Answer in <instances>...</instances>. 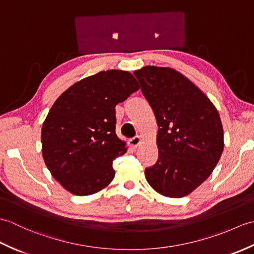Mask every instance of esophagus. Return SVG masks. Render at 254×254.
Instances as JSON below:
<instances>
[{
    "label": "esophagus",
    "instance_id": "obj_1",
    "mask_svg": "<svg viewBox=\"0 0 254 254\" xmlns=\"http://www.w3.org/2000/svg\"><path fill=\"white\" fill-rule=\"evenodd\" d=\"M141 143H142V137L138 136V135L131 138L130 142H128V144H130V146L133 147V148H136Z\"/></svg>",
    "mask_w": 254,
    "mask_h": 254
}]
</instances>
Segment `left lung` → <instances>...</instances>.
<instances>
[{"label": "left lung", "mask_w": 254, "mask_h": 254, "mask_svg": "<svg viewBox=\"0 0 254 254\" xmlns=\"http://www.w3.org/2000/svg\"><path fill=\"white\" fill-rule=\"evenodd\" d=\"M158 124V159L145 169L156 192L182 197L212 174L224 149L218 111L191 80L170 67L134 72Z\"/></svg>", "instance_id": "obj_1"}]
</instances>
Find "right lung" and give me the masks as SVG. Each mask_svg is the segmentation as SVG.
I'll return each mask as SVG.
<instances>
[{"label":"right lung","instance_id":"right-lung-1","mask_svg":"<svg viewBox=\"0 0 254 254\" xmlns=\"http://www.w3.org/2000/svg\"><path fill=\"white\" fill-rule=\"evenodd\" d=\"M138 89L131 73L109 69L75 83L56 100L42 126V156L65 190L90 195L112 181V161L127 152L116 134V106Z\"/></svg>","mask_w":254,"mask_h":254}]
</instances>
